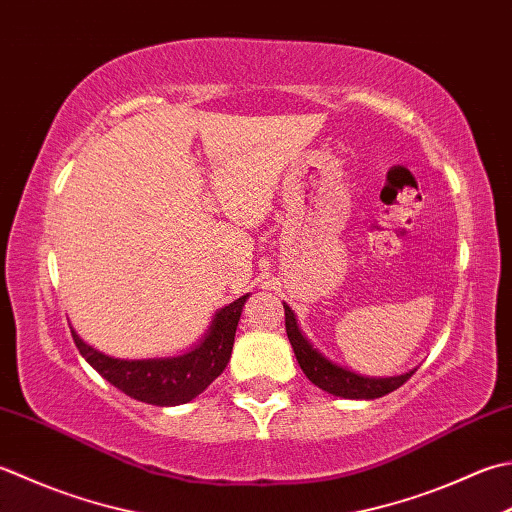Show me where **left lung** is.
<instances>
[{
	"label": "left lung",
	"mask_w": 512,
	"mask_h": 512,
	"mask_svg": "<svg viewBox=\"0 0 512 512\" xmlns=\"http://www.w3.org/2000/svg\"><path fill=\"white\" fill-rule=\"evenodd\" d=\"M284 313H286V333L290 339V346L295 350L297 364L302 366L304 375L319 386L326 393L344 399H377L388 393H393L399 386H402L406 379L413 377L417 368L408 370L404 375L395 377H368L362 373H355L342 364L333 362V359L326 357L322 350H319L297 322L295 310L284 302Z\"/></svg>",
	"instance_id": "left-lung-1"
}]
</instances>
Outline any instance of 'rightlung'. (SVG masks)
I'll list each match as a JSON object with an SVG mask.
<instances>
[{
	"instance_id": "right-lung-1",
	"label": "right lung",
	"mask_w": 512,
	"mask_h": 512,
	"mask_svg": "<svg viewBox=\"0 0 512 512\" xmlns=\"http://www.w3.org/2000/svg\"><path fill=\"white\" fill-rule=\"evenodd\" d=\"M248 297L250 295H242L233 304L219 308L199 344L173 357H110L84 342L73 326H70V333H73L79 353L108 384H113L137 402L179 406L202 395L224 373L230 353H233L237 322Z\"/></svg>"
}]
</instances>
